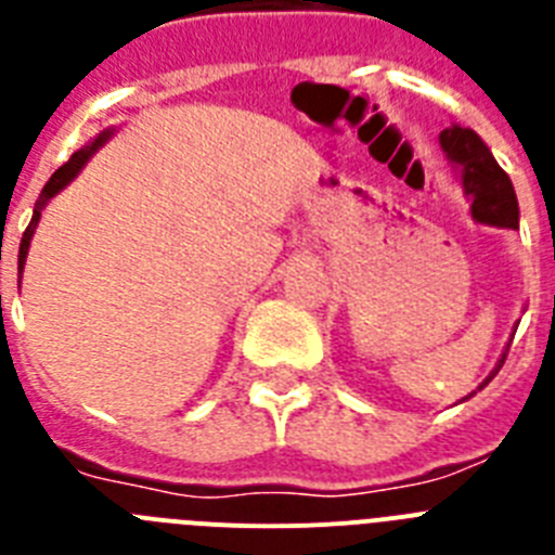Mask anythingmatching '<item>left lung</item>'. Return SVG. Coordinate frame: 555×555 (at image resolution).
Masks as SVG:
<instances>
[{"label": "left lung", "instance_id": "obj_1", "mask_svg": "<svg viewBox=\"0 0 555 555\" xmlns=\"http://www.w3.org/2000/svg\"><path fill=\"white\" fill-rule=\"evenodd\" d=\"M439 144H442V152L448 155L450 164H453L455 175H459L461 189H464V197L469 199V214H473L475 222L492 224V228L519 230V205L512 180H508L506 171L500 169L492 150L480 141L478 132L469 130V127L450 125L439 132ZM506 352L508 345L503 350V356L498 358L494 370L487 375V380L475 391L483 389L498 375L503 361H506ZM475 391H469L467 397H461L459 403L469 400Z\"/></svg>", "mask_w": 555, "mask_h": 555}]
</instances>
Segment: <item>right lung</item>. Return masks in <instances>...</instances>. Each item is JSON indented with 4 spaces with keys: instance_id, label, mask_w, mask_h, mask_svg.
Here are the masks:
<instances>
[{
    "instance_id": "add662e5",
    "label": "right lung",
    "mask_w": 555,
    "mask_h": 555,
    "mask_svg": "<svg viewBox=\"0 0 555 555\" xmlns=\"http://www.w3.org/2000/svg\"><path fill=\"white\" fill-rule=\"evenodd\" d=\"M113 132H116V127H107V130H102L100 135H96V139H91L86 146H80V150H77L75 155H72V158H68L66 164H63L61 169H57L55 175H52V178H49V183L43 185V191H41V194H38V199H36V210H33V219H29L27 230H24V235H22V247H18V283H22L24 263H27L29 242H33V233H36L38 222H41V214H43V208H47V205H49V199L57 197V194H61V191L66 189V185L77 178V175H80L82 166H86L88 160L94 158V152L100 150V146H105L107 141H111Z\"/></svg>"
}]
</instances>
